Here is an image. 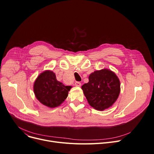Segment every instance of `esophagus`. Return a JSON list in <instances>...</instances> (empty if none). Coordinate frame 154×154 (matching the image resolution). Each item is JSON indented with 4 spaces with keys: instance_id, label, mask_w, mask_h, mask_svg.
Wrapping results in <instances>:
<instances>
[{
    "instance_id": "obj_1",
    "label": "esophagus",
    "mask_w": 154,
    "mask_h": 154,
    "mask_svg": "<svg viewBox=\"0 0 154 154\" xmlns=\"http://www.w3.org/2000/svg\"><path fill=\"white\" fill-rule=\"evenodd\" d=\"M81 83L80 82H75V85L76 86V87H80L81 86Z\"/></svg>"
}]
</instances>
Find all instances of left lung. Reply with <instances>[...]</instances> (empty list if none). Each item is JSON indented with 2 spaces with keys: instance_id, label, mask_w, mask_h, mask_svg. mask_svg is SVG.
<instances>
[{
  "instance_id": "left-lung-1",
  "label": "left lung",
  "mask_w": 154,
  "mask_h": 154,
  "mask_svg": "<svg viewBox=\"0 0 154 154\" xmlns=\"http://www.w3.org/2000/svg\"><path fill=\"white\" fill-rule=\"evenodd\" d=\"M89 82L82 87L89 104L96 110H103L112 105L120 91V81L110 70L96 71L89 76Z\"/></svg>"
}]
</instances>
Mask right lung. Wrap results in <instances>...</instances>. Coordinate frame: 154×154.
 Listing matches in <instances>:
<instances>
[{
	"label": "right lung",
	"mask_w": 154,
	"mask_h": 154,
	"mask_svg": "<svg viewBox=\"0 0 154 154\" xmlns=\"http://www.w3.org/2000/svg\"><path fill=\"white\" fill-rule=\"evenodd\" d=\"M71 87L65 86L57 80L55 74L46 71L39 75L34 85L37 99L49 107L60 106L67 97Z\"/></svg>",
	"instance_id": "right-lung-1"
}]
</instances>
